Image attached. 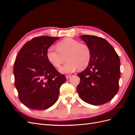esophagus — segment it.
<instances>
[{"label":"esophagus","instance_id":"obj_1","mask_svg":"<svg viewBox=\"0 0 135 135\" xmlns=\"http://www.w3.org/2000/svg\"><path fill=\"white\" fill-rule=\"evenodd\" d=\"M70 77H71V75H66V78L67 79H69V78H70Z\"/></svg>","mask_w":135,"mask_h":135}]
</instances>
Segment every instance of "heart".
Returning <instances> with one entry per match:
<instances>
[{
  "label": "heart",
  "instance_id": "obj_1",
  "mask_svg": "<svg viewBox=\"0 0 135 135\" xmlns=\"http://www.w3.org/2000/svg\"><path fill=\"white\" fill-rule=\"evenodd\" d=\"M56 48L50 47L46 52L47 58L53 66L60 67L65 61L66 62L60 68L62 73H69L78 68L83 69L89 64L91 59V49L87 44L80 43L71 38L64 39L56 44Z\"/></svg>",
  "mask_w": 135,
  "mask_h": 135
}]
</instances>
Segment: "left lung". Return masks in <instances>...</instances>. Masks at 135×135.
<instances>
[{
  "instance_id": "8db88e82",
  "label": "left lung",
  "mask_w": 135,
  "mask_h": 135,
  "mask_svg": "<svg viewBox=\"0 0 135 135\" xmlns=\"http://www.w3.org/2000/svg\"><path fill=\"white\" fill-rule=\"evenodd\" d=\"M79 38L91 49V59L87 68L77 74L80 79L77 92L85 103L104 104L111 100L119 89V56L104 38L88 35Z\"/></svg>"
}]
</instances>
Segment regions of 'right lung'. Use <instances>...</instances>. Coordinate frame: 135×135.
Returning a JSON list of instances; mask_svg holds the SVG:
<instances>
[{
	"mask_svg": "<svg viewBox=\"0 0 135 135\" xmlns=\"http://www.w3.org/2000/svg\"><path fill=\"white\" fill-rule=\"evenodd\" d=\"M59 37L38 36L26 42L19 51L13 67L19 100L32 110L47 109L59 98L61 85L66 81L49 62L48 48Z\"/></svg>",
	"mask_w": 135,
	"mask_h": 135,
	"instance_id": "add662e5",
	"label": "right lung"
}]
</instances>
